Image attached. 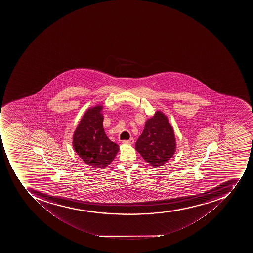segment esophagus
<instances>
[{
	"instance_id": "1",
	"label": "esophagus",
	"mask_w": 253,
	"mask_h": 253,
	"mask_svg": "<svg viewBox=\"0 0 253 253\" xmlns=\"http://www.w3.org/2000/svg\"><path fill=\"white\" fill-rule=\"evenodd\" d=\"M134 142V140L133 138H129V140H124V141H122V143L124 144V145H132Z\"/></svg>"
}]
</instances>
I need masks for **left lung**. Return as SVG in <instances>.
<instances>
[{
  "instance_id": "obj_1",
  "label": "left lung",
  "mask_w": 253,
  "mask_h": 253,
  "mask_svg": "<svg viewBox=\"0 0 253 253\" xmlns=\"http://www.w3.org/2000/svg\"><path fill=\"white\" fill-rule=\"evenodd\" d=\"M176 149L174 129L167 116L157 111L146 120L143 132L136 141V151L149 165L158 168L171 159Z\"/></svg>"
}]
</instances>
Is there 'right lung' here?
Wrapping results in <instances>:
<instances>
[{"mask_svg": "<svg viewBox=\"0 0 253 253\" xmlns=\"http://www.w3.org/2000/svg\"><path fill=\"white\" fill-rule=\"evenodd\" d=\"M103 108L102 104L88 108L73 135L76 153L93 169L108 167L120 150V146L111 141L104 132Z\"/></svg>", "mask_w": 253, "mask_h": 253, "instance_id": "add662e5", "label": "right lung"}]
</instances>
